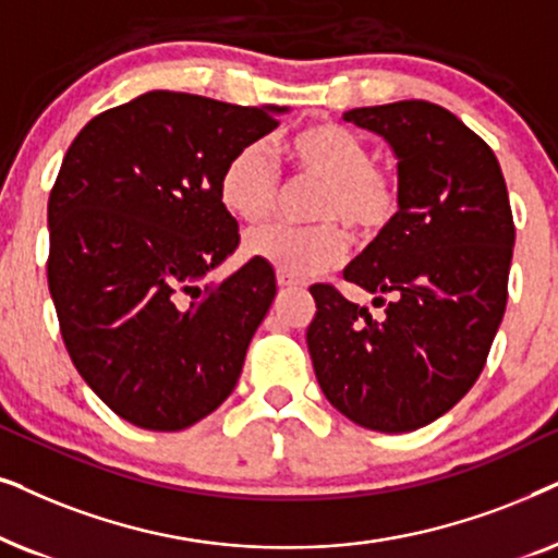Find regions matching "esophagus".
Here are the masks:
<instances>
[{"instance_id": "obj_1", "label": "esophagus", "mask_w": 558, "mask_h": 558, "mask_svg": "<svg viewBox=\"0 0 558 558\" xmlns=\"http://www.w3.org/2000/svg\"><path fill=\"white\" fill-rule=\"evenodd\" d=\"M278 286H280V288H301L303 283H301V280L291 278V275H286V272H278Z\"/></svg>"}]
</instances>
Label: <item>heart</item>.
<instances>
[{"label": "heart", "mask_w": 558, "mask_h": 558, "mask_svg": "<svg viewBox=\"0 0 558 558\" xmlns=\"http://www.w3.org/2000/svg\"><path fill=\"white\" fill-rule=\"evenodd\" d=\"M295 181L322 185L311 206L316 227H270L244 242V255L295 280L331 270L347 257L349 240H375L398 219L400 183L380 166L356 132L333 122L308 124L286 140ZM225 211L247 227L265 225L278 209L283 185L272 155L263 143H250L229 155L217 183Z\"/></svg>", "instance_id": "b5f03b06"}]
</instances>
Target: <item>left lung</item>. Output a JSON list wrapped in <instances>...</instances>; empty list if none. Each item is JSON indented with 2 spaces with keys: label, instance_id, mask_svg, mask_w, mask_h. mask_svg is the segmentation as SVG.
Wrapping results in <instances>:
<instances>
[{
  "label": "left lung",
  "instance_id": "obj_1",
  "mask_svg": "<svg viewBox=\"0 0 558 558\" xmlns=\"http://www.w3.org/2000/svg\"><path fill=\"white\" fill-rule=\"evenodd\" d=\"M344 122L390 145L403 206L344 270L385 306L383 316L314 286L318 311L306 341L339 413L405 434L477 383L508 303L515 227L495 153L449 109L411 99L349 109Z\"/></svg>",
  "mask_w": 558,
  "mask_h": 558
}]
</instances>
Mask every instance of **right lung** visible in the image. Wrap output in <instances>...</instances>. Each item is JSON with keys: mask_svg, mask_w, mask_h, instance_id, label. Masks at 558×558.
Returning a JSON list of instances; mask_svg holds the SVG:
<instances>
[{"mask_svg": "<svg viewBox=\"0 0 558 558\" xmlns=\"http://www.w3.org/2000/svg\"><path fill=\"white\" fill-rule=\"evenodd\" d=\"M288 107L147 92L73 140L48 202V288L73 365L119 418L181 430L217 411L270 311L275 272L250 259L219 202L229 155Z\"/></svg>", "mask_w": 558, "mask_h": 558, "instance_id": "1", "label": "right lung"}]
</instances>
